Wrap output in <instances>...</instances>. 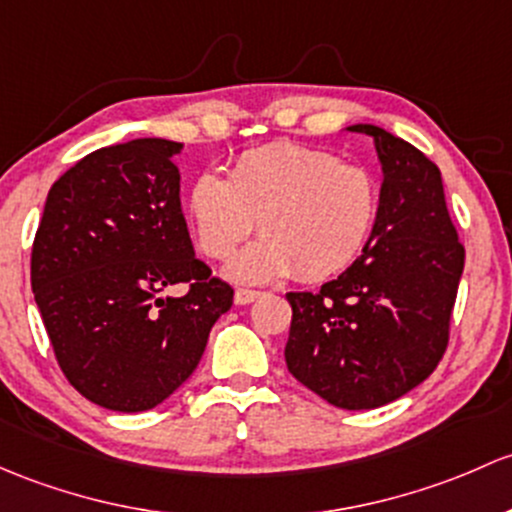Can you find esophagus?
<instances>
[{
    "label": "esophagus",
    "mask_w": 512,
    "mask_h": 512,
    "mask_svg": "<svg viewBox=\"0 0 512 512\" xmlns=\"http://www.w3.org/2000/svg\"><path fill=\"white\" fill-rule=\"evenodd\" d=\"M260 297V292H255V289H238L235 292V304H250V301H255Z\"/></svg>",
    "instance_id": "1"
}]
</instances>
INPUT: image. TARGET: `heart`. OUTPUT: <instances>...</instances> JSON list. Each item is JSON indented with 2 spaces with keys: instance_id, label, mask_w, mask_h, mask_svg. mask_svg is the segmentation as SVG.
I'll use <instances>...</instances> for the list:
<instances>
[{
  "instance_id": "1",
  "label": "heart",
  "mask_w": 512,
  "mask_h": 512,
  "mask_svg": "<svg viewBox=\"0 0 512 512\" xmlns=\"http://www.w3.org/2000/svg\"><path fill=\"white\" fill-rule=\"evenodd\" d=\"M203 255L228 260L242 240L265 235L235 257L230 274L272 282L297 272L324 282L348 270L368 245L380 213L373 171L301 144H267L242 152L230 179L203 171L186 198Z\"/></svg>"
}]
</instances>
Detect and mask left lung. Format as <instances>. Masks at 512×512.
I'll use <instances>...</instances> for the list:
<instances>
[{
	"instance_id": "1",
	"label": "left lung",
	"mask_w": 512,
	"mask_h": 512,
	"mask_svg": "<svg viewBox=\"0 0 512 512\" xmlns=\"http://www.w3.org/2000/svg\"><path fill=\"white\" fill-rule=\"evenodd\" d=\"M380 213L363 255L316 294L289 292L287 368L341 410H375L427 380L449 343L464 245L446 211L441 171L375 125Z\"/></svg>"
}]
</instances>
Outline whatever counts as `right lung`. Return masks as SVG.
<instances>
[{"label":"right lung","mask_w":512,"mask_h":512,"mask_svg":"<svg viewBox=\"0 0 512 512\" xmlns=\"http://www.w3.org/2000/svg\"><path fill=\"white\" fill-rule=\"evenodd\" d=\"M181 147L152 137L88 154L51 186L36 230L31 289L48 341L68 383L105 410H152L179 390L233 306V287L193 255Z\"/></svg>","instance_id":"add662e5"}]
</instances>
